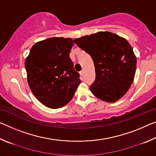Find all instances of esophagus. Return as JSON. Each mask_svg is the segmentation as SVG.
<instances>
[{
  "mask_svg": "<svg viewBox=\"0 0 156 156\" xmlns=\"http://www.w3.org/2000/svg\"><path fill=\"white\" fill-rule=\"evenodd\" d=\"M80 76H83L84 75V70H82L81 72H80Z\"/></svg>",
  "mask_w": 156,
  "mask_h": 156,
  "instance_id": "1",
  "label": "esophagus"
}]
</instances>
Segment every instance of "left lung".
Listing matches in <instances>:
<instances>
[{
    "instance_id": "left-lung-1",
    "label": "left lung",
    "mask_w": 156,
    "mask_h": 156,
    "mask_svg": "<svg viewBox=\"0 0 156 156\" xmlns=\"http://www.w3.org/2000/svg\"><path fill=\"white\" fill-rule=\"evenodd\" d=\"M94 61L96 79L90 91L108 102L120 99L133 83L136 57L125 38L109 31H99L74 40Z\"/></svg>"
}]
</instances>
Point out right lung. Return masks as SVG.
<instances>
[{"label": "right lung", "instance_id": "add662e5", "mask_svg": "<svg viewBox=\"0 0 156 156\" xmlns=\"http://www.w3.org/2000/svg\"><path fill=\"white\" fill-rule=\"evenodd\" d=\"M72 38L54 37L39 41L25 60L27 82L37 99L51 109L67 105L80 83L69 54Z\"/></svg>", "mask_w": 156, "mask_h": 156}]
</instances>
